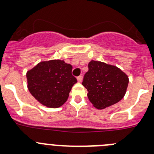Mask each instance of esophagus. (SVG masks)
I'll return each instance as SVG.
<instances>
[{
    "mask_svg": "<svg viewBox=\"0 0 154 154\" xmlns=\"http://www.w3.org/2000/svg\"><path fill=\"white\" fill-rule=\"evenodd\" d=\"M77 80H78L79 82H81L82 81V75H79L77 77Z\"/></svg>",
    "mask_w": 154,
    "mask_h": 154,
    "instance_id": "obj_1",
    "label": "esophagus"
}]
</instances>
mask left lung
<instances>
[{
  "instance_id": "1",
  "label": "left lung",
  "mask_w": 154,
  "mask_h": 154,
  "mask_svg": "<svg viewBox=\"0 0 154 154\" xmlns=\"http://www.w3.org/2000/svg\"><path fill=\"white\" fill-rule=\"evenodd\" d=\"M84 75L82 85L88 90L93 106L104 109L115 105L125 96L129 79L117 66L91 60Z\"/></svg>"
}]
</instances>
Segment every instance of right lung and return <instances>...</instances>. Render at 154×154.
I'll return each instance as SVG.
<instances>
[{"label": "right lung", "instance_id": "right-lung-1", "mask_svg": "<svg viewBox=\"0 0 154 154\" xmlns=\"http://www.w3.org/2000/svg\"><path fill=\"white\" fill-rule=\"evenodd\" d=\"M72 66L63 60L40 62L26 72L31 94L44 106L56 108L67 101L77 79L72 75Z\"/></svg>", "mask_w": 154, "mask_h": 154}]
</instances>
